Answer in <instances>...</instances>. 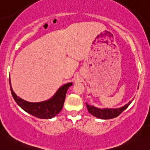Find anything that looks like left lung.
Listing matches in <instances>:
<instances>
[{"instance_id": "1", "label": "left lung", "mask_w": 150, "mask_h": 150, "mask_svg": "<svg viewBox=\"0 0 150 150\" xmlns=\"http://www.w3.org/2000/svg\"><path fill=\"white\" fill-rule=\"evenodd\" d=\"M132 100H133V99L130 100L128 103L125 104L124 106L117 108H100L96 107L94 105H88L87 103H86V107L88 112L92 115L95 116L99 119L107 120V119H112L117 117L121 112L124 111L129 106Z\"/></svg>"}]
</instances>
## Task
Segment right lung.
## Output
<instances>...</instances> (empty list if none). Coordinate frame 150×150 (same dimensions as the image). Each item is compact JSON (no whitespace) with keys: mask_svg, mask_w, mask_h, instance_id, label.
Segmentation results:
<instances>
[{"mask_svg":"<svg viewBox=\"0 0 150 150\" xmlns=\"http://www.w3.org/2000/svg\"><path fill=\"white\" fill-rule=\"evenodd\" d=\"M12 96L18 105L30 115L41 119H51L62 110L65 100L67 90L73 83H67L62 86L52 97L41 102H29L22 99L13 91L9 79Z\"/></svg>","mask_w":150,"mask_h":150,"instance_id":"1","label":"right lung"}]
</instances>
